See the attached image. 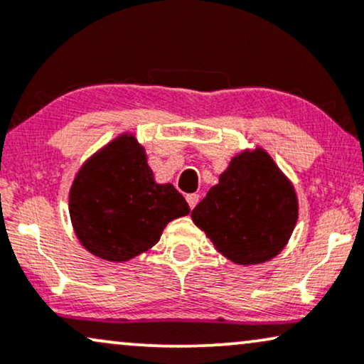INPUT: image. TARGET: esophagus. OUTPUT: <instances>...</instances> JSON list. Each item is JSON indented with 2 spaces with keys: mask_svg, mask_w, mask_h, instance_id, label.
I'll return each instance as SVG.
<instances>
[{
  "mask_svg": "<svg viewBox=\"0 0 364 364\" xmlns=\"http://www.w3.org/2000/svg\"><path fill=\"white\" fill-rule=\"evenodd\" d=\"M186 201H188V205H190V208L193 210L196 207V203H198V201H200V195H196V193L188 195L186 196Z\"/></svg>",
  "mask_w": 364,
  "mask_h": 364,
  "instance_id": "34e87169",
  "label": "esophagus"
}]
</instances>
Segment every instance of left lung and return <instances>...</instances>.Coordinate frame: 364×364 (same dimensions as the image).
Returning <instances> with one entry per match:
<instances>
[{"label": "left lung", "mask_w": 364, "mask_h": 364, "mask_svg": "<svg viewBox=\"0 0 364 364\" xmlns=\"http://www.w3.org/2000/svg\"><path fill=\"white\" fill-rule=\"evenodd\" d=\"M218 251L237 264H257L284 247L299 218L291 183L262 149L239 154L191 212Z\"/></svg>", "instance_id": "obj_1"}]
</instances>
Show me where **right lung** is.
Wrapping results in <instances>:
<instances>
[{
    "label": "right lung",
    "instance_id": "obj_1",
    "mask_svg": "<svg viewBox=\"0 0 364 364\" xmlns=\"http://www.w3.org/2000/svg\"><path fill=\"white\" fill-rule=\"evenodd\" d=\"M69 213L87 251L127 261L157 244L164 227L190 207L173 185H157L144 149L120 137L91 157L74 179Z\"/></svg>",
    "mask_w": 364,
    "mask_h": 364
}]
</instances>
